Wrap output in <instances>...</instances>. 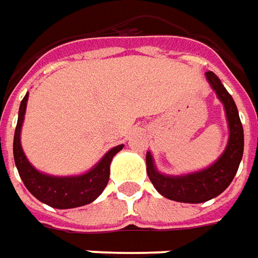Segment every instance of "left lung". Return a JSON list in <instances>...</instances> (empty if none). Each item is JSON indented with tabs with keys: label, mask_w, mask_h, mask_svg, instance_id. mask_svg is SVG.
I'll use <instances>...</instances> for the list:
<instances>
[{
	"label": "left lung",
	"mask_w": 258,
	"mask_h": 258,
	"mask_svg": "<svg viewBox=\"0 0 258 258\" xmlns=\"http://www.w3.org/2000/svg\"><path fill=\"white\" fill-rule=\"evenodd\" d=\"M206 78L220 101L225 104L229 121L230 137L223 155L213 165L201 172L185 176H166L155 169L151 154L147 152V173L152 185L161 195L176 202L202 203L220 195L230 185L243 157L244 134L236 103L213 72H206Z\"/></svg>",
	"instance_id": "1"
}]
</instances>
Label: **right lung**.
Returning a JSON list of instances; mask_svg holds the SVG:
<instances>
[{"label":"right lung","mask_w":258,"mask_h":258,"mask_svg":"<svg viewBox=\"0 0 258 258\" xmlns=\"http://www.w3.org/2000/svg\"><path fill=\"white\" fill-rule=\"evenodd\" d=\"M26 101H28V94L21 101L18 122L14 134V159L19 176L26 189L38 201L56 209H72L92 203L107 186L111 159L124 145H117L111 148L92 171L80 176H49L45 173L38 172L26 159L19 141Z\"/></svg>","instance_id":"right-lung-1"}]
</instances>
